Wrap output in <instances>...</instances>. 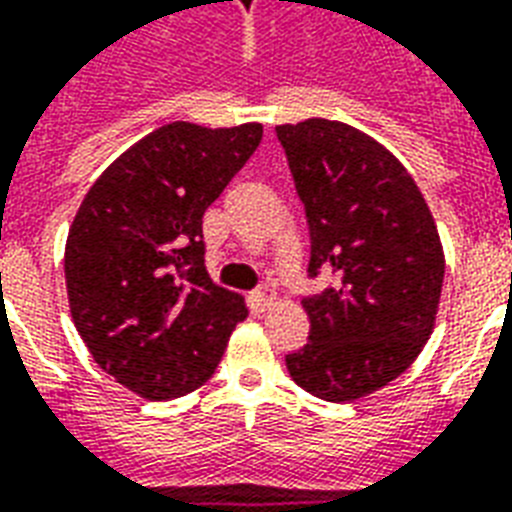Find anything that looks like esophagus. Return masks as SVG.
<instances>
[{"label":"esophagus","instance_id":"obj_1","mask_svg":"<svg viewBox=\"0 0 512 512\" xmlns=\"http://www.w3.org/2000/svg\"><path fill=\"white\" fill-rule=\"evenodd\" d=\"M273 303H276V292L268 290V287H260V290L252 292V306H255L257 311H268Z\"/></svg>","mask_w":512,"mask_h":512}]
</instances>
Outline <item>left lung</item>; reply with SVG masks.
<instances>
[{
    "instance_id": "obj_1",
    "label": "left lung",
    "mask_w": 512,
    "mask_h": 512,
    "mask_svg": "<svg viewBox=\"0 0 512 512\" xmlns=\"http://www.w3.org/2000/svg\"><path fill=\"white\" fill-rule=\"evenodd\" d=\"M311 233L308 273L335 282L303 300L311 333L292 381L351 403L411 368L435 330L446 255L419 185L360 128L308 117L276 126Z\"/></svg>"
}]
</instances>
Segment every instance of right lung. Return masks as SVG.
Wrapping results in <instances>:
<instances>
[{
	"label": "right lung",
	"instance_id": "right-lung-1",
	"mask_svg": "<svg viewBox=\"0 0 512 512\" xmlns=\"http://www.w3.org/2000/svg\"><path fill=\"white\" fill-rule=\"evenodd\" d=\"M263 139L260 123H166L85 193L66 236L69 311L93 360L144 400L212 378L247 303L209 279L204 212Z\"/></svg>",
	"mask_w": 512,
	"mask_h": 512
}]
</instances>
